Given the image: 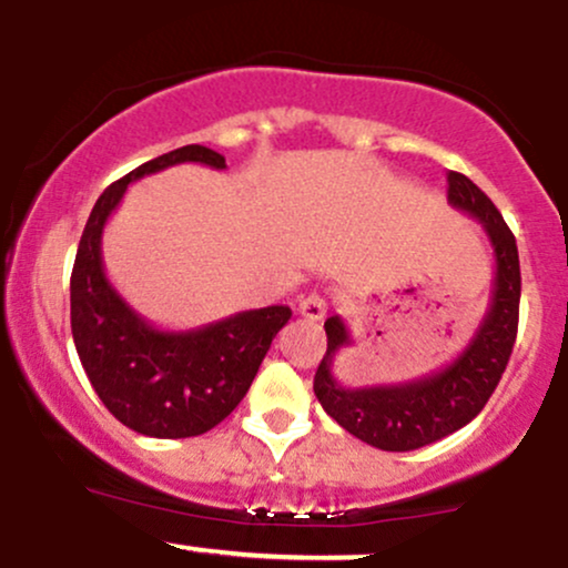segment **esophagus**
<instances>
[{"instance_id":"1","label":"esophagus","mask_w":568,"mask_h":568,"mask_svg":"<svg viewBox=\"0 0 568 568\" xmlns=\"http://www.w3.org/2000/svg\"><path fill=\"white\" fill-rule=\"evenodd\" d=\"M325 310H328V304H325V298L321 296V293H310V296H304L302 302H298V315L310 323L323 321Z\"/></svg>"}]
</instances>
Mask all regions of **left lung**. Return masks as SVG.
I'll use <instances>...</instances> for the list:
<instances>
[{
    "label": "left lung",
    "mask_w": 568,
    "mask_h": 568,
    "mask_svg": "<svg viewBox=\"0 0 568 568\" xmlns=\"http://www.w3.org/2000/svg\"><path fill=\"white\" fill-rule=\"evenodd\" d=\"M448 202L478 219L494 247V288L484 323L465 349L433 374L379 387H344L334 361L352 336L338 315L325 321V349L315 374V395L331 419L382 452H414L446 438L484 410L505 374L518 334L520 264L510 226L491 200L467 175L448 173Z\"/></svg>",
    "instance_id": "8db88e82"
}]
</instances>
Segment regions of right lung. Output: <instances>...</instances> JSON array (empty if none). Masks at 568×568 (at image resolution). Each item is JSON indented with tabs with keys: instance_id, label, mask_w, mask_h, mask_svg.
I'll return each instance as SVG.
<instances>
[{
	"instance_id": "obj_1",
	"label": "right lung",
	"mask_w": 568,
	"mask_h": 568,
	"mask_svg": "<svg viewBox=\"0 0 568 568\" xmlns=\"http://www.w3.org/2000/svg\"><path fill=\"white\" fill-rule=\"evenodd\" d=\"M181 162L226 168L219 152L189 143L114 181L93 205L71 270V334L84 374L103 406L149 438H194L224 422L245 397L272 338L291 321L288 306L275 304L192 331H162L109 283L101 237L128 184Z\"/></svg>"
}]
</instances>
